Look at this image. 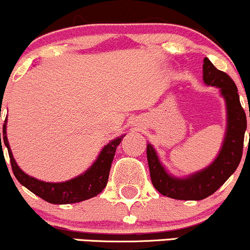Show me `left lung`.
<instances>
[{
	"label": "left lung",
	"instance_id": "left-lung-1",
	"mask_svg": "<svg viewBox=\"0 0 250 250\" xmlns=\"http://www.w3.org/2000/svg\"><path fill=\"white\" fill-rule=\"evenodd\" d=\"M203 82L220 88L227 108L225 139L213 163L187 177H175L163 167L153 146L147 145L148 166L154 187L159 193L175 200L199 201L210 196L234 174L242 157L247 117L236 84L230 76L215 68L207 57L203 60Z\"/></svg>",
	"mask_w": 250,
	"mask_h": 250
}]
</instances>
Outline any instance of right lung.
I'll return each mask as SVG.
<instances>
[{
  "instance_id": "add662e5",
  "label": "right lung",
  "mask_w": 250,
  "mask_h": 250,
  "mask_svg": "<svg viewBox=\"0 0 250 250\" xmlns=\"http://www.w3.org/2000/svg\"><path fill=\"white\" fill-rule=\"evenodd\" d=\"M123 137L125 135H121L105 145L97 156L96 161L84 173L69 181L59 183L44 182V181L31 177L17 166L11 153L9 142H8L7 119L4 120L3 131L0 133V151L2 150V140L8 149L14 175L17 181L25 188L29 189L31 193L54 205H69V203L81 202V201L97 196L105 188L116 148L121 143Z\"/></svg>"
}]
</instances>
